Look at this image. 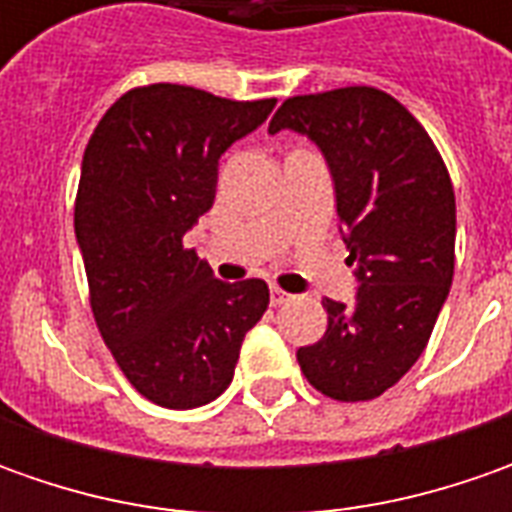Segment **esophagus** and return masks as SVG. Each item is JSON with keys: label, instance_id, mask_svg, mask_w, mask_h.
I'll return each mask as SVG.
<instances>
[{"label": "esophagus", "instance_id": "esophagus-1", "mask_svg": "<svg viewBox=\"0 0 512 512\" xmlns=\"http://www.w3.org/2000/svg\"><path fill=\"white\" fill-rule=\"evenodd\" d=\"M270 302L273 305H287L290 302V293H285L282 287H270Z\"/></svg>", "mask_w": 512, "mask_h": 512}]
</instances>
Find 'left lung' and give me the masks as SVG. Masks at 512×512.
Listing matches in <instances>:
<instances>
[{
  "mask_svg": "<svg viewBox=\"0 0 512 512\" xmlns=\"http://www.w3.org/2000/svg\"><path fill=\"white\" fill-rule=\"evenodd\" d=\"M296 130L325 153L356 265V302L325 299L327 330L296 350L305 379L336 402H367L427 347L453 285L456 196L427 130L390 93L336 88L290 96L270 133Z\"/></svg>",
  "mask_w": 512,
  "mask_h": 512,
  "instance_id": "1",
  "label": "left lung"
}]
</instances>
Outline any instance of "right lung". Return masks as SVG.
Returning a JSON list of instances; mask_svg holds the SVG:
<instances>
[{
  "label": "right lung",
  "instance_id": "right-lung-1",
  "mask_svg": "<svg viewBox=\"0 0 512 512\" xmlns=\"http://www.w3.org/2000/svg\"><path fill=\"white\" fill-rule=\"evenodd\" d=\"M273 105L145 85L110 105L85 148L73 227L90 310L128 382L159 407L222 396L267 310L262 279L219 282L185 233L213 207L222 153Z\"/></svg>",
  "mask_w": 512,
  "mask_h": 512
}]
</instances>
